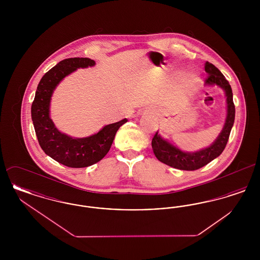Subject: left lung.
I'll use <instances>...</instances> for the list:
<instances>
[{
	"label": "left lung",
	"mask_w": 260,
	"mask_h": 260,
	"mask_svg": "<svg viewBox=\"0 0 260 260\" xmlns=\"http://www.w3.org/2000/svg\"><path fill=\"white\" fill-rule=\"evenodd\" d=\"M205 71L209 75L206 79V85L218 86L224 89L227 102V116L221 133L215 141L207 148L197 152H183L180 149L161 138L158 132L152 139V148L159 161L178 170L195 171L203 168L217 158L225 148L235 120V105L233 102V92L229 82L222 73L209 61L205 63Z\"/></svg>",
	"instance_id": "8db88e82"
}]
</instances>
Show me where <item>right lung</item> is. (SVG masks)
<instances>
[{"instance_id": "right-lung-1", "label": "right lung", "mask_w": 260, "mask_h": 260, "mask_svg": "<svg viewBox=\"0 0 260 260\" xmlns=\"http://www.w3.org/2000/svg\"><path fill=\"white\" fill-rule=\"evenodd\" d=\"M94 65V60L87 57L67 58L57 63L41 79L31 107L32 121L41 148L50 158L69 168H86L102 160L111 148L117 131L127 122L124 119L105 125L95 135L74 138L60 133L50 119V99L56 86L78 68Z\"/></svg>"}]
</instances>
